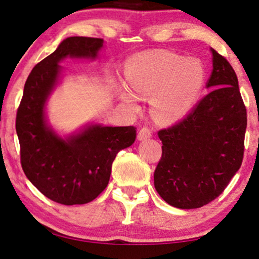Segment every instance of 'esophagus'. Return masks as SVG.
<instances>
[{
    "label": "esophagus",
    "instance_id": "esophagus-1",
    "mask_svg": "<svg viewBox=\"0 0 259 259\" xmlns=\"http://www.w3.org/2000/svg\"><path fill=\"white\" fill-rule=\"evenodd\" d=\"M152 137V132L150 131V128H147V127H143L139 131V133H138V140L143 141V140H147L148 138Z\"/></svg>",
    "mask_w": 259,
    "mask_h": 259
}]
</instances>
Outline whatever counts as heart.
I'll use <instances>...</instances> for the list:
<instances>
[{"label": "heart", "instance_id": "1", "mask_svg": "<svg viewBox=\"0 0 259 259\" xmlns=\"http://www.w3.org/2000/svg\"><path fill=\"white\" fill-rule=\"evenodd\" d=\"M127 85L116 84V95L132 111L138 97L150 98L151 113L158 121L176 122L189 115L199 102L206 70L198 59L169 52L137 55L125 66Z\"/></svg>", "mask_w": 259, "mask_h": 259}]
</instances>
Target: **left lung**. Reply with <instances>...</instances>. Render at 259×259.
Here are the masks:
<instances>
[{
  "label": "left lung",
  "instance_id": "1",
  "mask_svg": "<svg viewBox=\"0 0 259 259\" xmlns=\"http://www.w3.org/2000/svg\"><path fill=\"white\" fill-rule=\"evenodd\" d=\"M210 93L193 111L159 131L162 155L154 171V187L178 208H198L215 199L243 160L246 109L231 65L211 48Z\"/></svg>",
  "mask_w": 259,
  "mask_h": 259
}]
</instances>
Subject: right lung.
<instances>
[{
  "label": "right lung",
  "instance_id": "add662e5",
  "mask_svg": "<svg viewBox=\"0 0 259 259\" xmlns=\"http://www.w3.org/2000/svg\"><path fill=\"white\" fill-rule=\"evenodd\" d=\"M104 44L102 38H65L31 70L17 109L16 133L24 175L42 194L63 205L94 200L107 186L118 152L136 140L133 126L88 122L61 136L48 120V101L62 82L60 63L66 59L94 61Z\"/></svg>",
  "mask_w": 259,
  "mask_h": 259
}]
</instances>
